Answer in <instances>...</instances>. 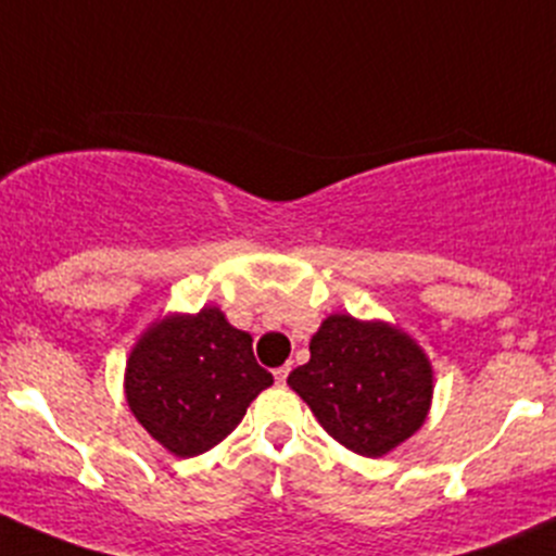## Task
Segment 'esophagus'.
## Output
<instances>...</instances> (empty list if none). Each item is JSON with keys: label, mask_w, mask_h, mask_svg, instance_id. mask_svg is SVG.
I'll return each instance as SVG.
<instances>
[{"label": "esophagus", "mask_w": 556, "mask_h": 556, "mask_svg": "<svg viewBox=\"0 0 556 556\" xmlns=\"http://www.w3.org/2000/svg\"><path fill=\"white\" fill-rule=\"evenodd\" d=\"M288 374H290V363H285V366H279L277 371H274V379H277L279 384H285V379H288Z\"/></svg>", "instance_id": "1"}]
</instances>
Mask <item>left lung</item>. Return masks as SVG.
<instances>
[{
    "mask_svg": "<svg viewBox=\"0 0 556 556\" xmlns=\"http://www.w3.org/2000/svg\"><path fill=\"white\" fill-rule=\"evenodd\" d=\"M309 363L288 384L346 450L382 457L417 433L433 395L425 352L384 323L330 314L312 336Z\"/></svg>",
    "mask_w": 556,
    "mask_h": 556,
    "instance_id": "8db88e82",
    "label": "left lung"
}]
</instances>
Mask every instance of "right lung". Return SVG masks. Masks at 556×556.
Returning a JSON list of instances; mask_svg holds the SVG:
<instances>
[{
  "label": "right lung",
  "mask_w": 556,
  "mask_h": 556,
  "mask_svg": "<svg viewBox=\"0 0 556 556\" xmlns=\"http://www.w3.org/2000/svg\"><path fill=\"white\" fill-rule=\"evenodd\" d=\"M271 382L252 355V336L215 306L155 323L126 366L134 417L177 457L220 444Z\"/></svg>",
  "instance_id": "obj_1"
}]
</instances>
